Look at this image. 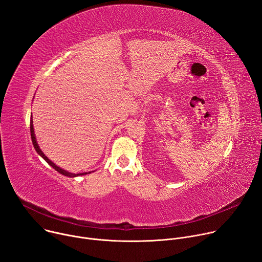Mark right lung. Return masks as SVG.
<instances>
[{
	"mask_svg": "<svg viewBox=\"0 0 262 262\" xmlns=\"http://www.w3.org/2000/svg\"><path fill=\"white\" fill-rule=\"evenodd\" d=\"M30 134H31V140H32V144L34 146V149L36 150V152L47 162L48 163L51 167H53L56 171H58L60 174L62 176H66V177H69V178H75V177H80V176H84V174H88V173H91V171L89 172H82V173H73V172H69L62 168H60L59 166H57L56 164H54L50 159H48V157H47L42 151L41 149L39 148L38 146V143L36 141V138H35V134H34V128H33V120H32V115H31V118H30Z\"/></svg>",
	"mask_w": 262,
	"mask_h": 262,
	"instance_id": "obj_1",
	"label": "right lung"
}]
</instances>
